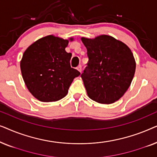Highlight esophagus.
<instances>
[{
  "mask_svg": "<svg viewBox=\"0 0 157 157\" xmlns=\"http://www.w3.org/2000/svg\"><path fill=\"white\" fill-rule=\"evenodd\" d=\"M77 70H78L79 72L81 73V71H82V69H81V65H79L78 67H77Z\"/></svg>",
  "mask_w": 157,
  "mask_h": 157,
  "instance_id": "obj_1",
  "label": "esophagus"
}]
</instances>
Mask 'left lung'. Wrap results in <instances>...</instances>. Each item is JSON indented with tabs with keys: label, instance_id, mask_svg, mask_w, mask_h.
I'll return each mask as SVG.
<instances>
[{
	"label": "left lung",
	"instance_id": "1",
	"mask_svg": "<svg viewBox=\"0 0 157 157\" xmlns=\"http://www.w3.org/2000/svg\"><path fill=\"white\" fill-rule=\"evenodd\" d=\"M89 62L81 75L88 96L101 104H112L130 86L136 70L131 49L112 36L81 38Z\"/></svg>",
	"mask_w": 157,
	"mask_h": 157
}]
</instances>
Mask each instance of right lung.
Masks as SVG:
<instances>
[{"label": "right lung", "mask_w": 157, "mask_h": 157, "mask_svg": "<svg viewBox=\"0 0 157 157\" xmlns=\"http://www.w3.org/2000/svg\"><path fill=\"white\" fill-rule=\"evenodd\" d=\"M68 44V40L47 36L34 42L23 53L20 65L23 81L32 95L40 101L63 98L74 78L81 74L71 67L72 54L65 50Z\"/></svg>", "instance_id": "obj_1"}]
</instances>
